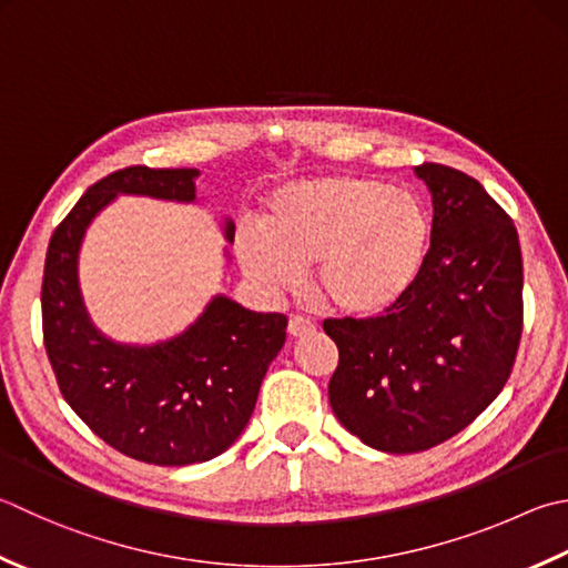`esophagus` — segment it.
I'll use <instances>...</instances> for the list:
<instances>
[{
	"label": "esophagus",
	"mask_w": 568,
	"mask_h": 568,
	"mask_svg": "<svg viewBox=\"0 0 568 568\" xmlns=\"http://www.w3.org/2000/svg\"><path fill=\"white\" fill-rule=\"evenodd\" d=\"M314 334H316V326L308 318L294 316L292 321H288V336H292V338H306V336H314Z\"/></svg>",
	"instance_id": "34e87169"
}]
</instances>
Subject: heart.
Listing matches in <instances>:
<instances>
[{
    "label": "heart",
    "instance_id": "b5f03b06",
    "mask_svg": "<svg viewBox=\"0 0 568 568\" xmlns=\"http://www.w3.org/2000/svg\"><path fill=\"white\" fill-rule=\"evenodd\" d=\"M430 240V210L415 192L358 175H321L274 190L264 224L237 227L234 254L266 294L294 292L316 262L321 302L336 314L373 318L410 294Z\"/></svg>",
    "mask_w": 568,
    "mask_h": 568
}]
</instances>
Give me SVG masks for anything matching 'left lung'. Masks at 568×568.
I'll list each match as a JSON object with an SVG mask.
<instances>
[{"label":"left lung","instance_id":"8db88e82","mask_svg":"<svg viewBox=\"0 0 568 568\" xmlns=\"http://www.w3.org/2000/svg\"><path fill=\"white\" fill-rule=\"evenodd\" d=\"M433 197L420 280L376 318H328L338 346L328 400L363 445L408 455L435 447L497 398L521 336V250L487 190L447 165H417Z\"/></svg>","mask_w":568,"mask_h":568}]
</instances>
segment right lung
Here are the masks:
<instances>
[{
  "instance_id": "obj_1",
  "label": "right lung",
  "mask_w": 568,
  "mask_h": 568,
  "mask_svg": "<svg viewBox=\"0 0 568 568\" xmlns=\"http://www.w3.org/2000/svg\"><path fill=\"white\" fill-rule=\"evenodd\" d=\"M197 178V168L118 170L83 192L47 252L41 316L61 395L103 443L148 465L183 467L227 450L247 427L266 368L286 341V316L250 312L224 294L155 344H123L93 324L79 280L93 220L121 195L195 205ZM220 227L232 244L234 222L222 217Z\"/></svg>"
}]
</instances>
